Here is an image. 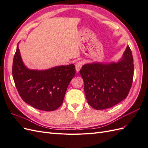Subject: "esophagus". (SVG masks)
<instances>
[{"label": "esophagus", "instance_id": "obj_1", "mask_svg": "<svg viewBox=\"0 0 148 148\" xmlns=\"http://www.w3.org/2000/svg\"><path fill=\"white\" fill-rule=\"evenodd\" d=\"M83 65V62L82 61H79L78 62L77 64H76L75 65V69H76V71L77 72H78V71L80 70V69H81L82 66Z\"/></svg>", "mask_w": 148, "mask_h": 148}]
</instances>
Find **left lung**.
Listing matches in <instances>:
<instances>
[{
  "instance_id": "8db88e82",
  "label": "left lung",
  "mask_w": 148,
  "mask_h": 148,
  "mask_svg": "<svg viewBox=\"0 0 148 148\" xmlns=\"http://www.w3.org/2000/svg\"><path fill=\"white\" fill-rule=\"evenodd\" d=\"M131 49L127 46L122 59L110 64L92 62L79 70L89 105L96 110L110 108L128 96L133 78Z\"/></svg>"
}]
</instances>
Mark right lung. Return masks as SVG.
Masks as SVG:
<instances>
[{
	"label": "right lung",
	"mask_w": 148,
	"mask_h": 148,
	"mask_svg": "<svg viewBox=\"0 0 148 148\" xmlns=\"http://www.w3.org/2000/svg\"><path fill=\"white\" fill-rule=\"evenodd\" d=\"M75 72L74 64L30 70L23 64L17 45L12 66L13 80L21 99L36 109L53 111L59 108Z\"/></svg>",
	"instance_id": "obj_1"
}]
</instances>
